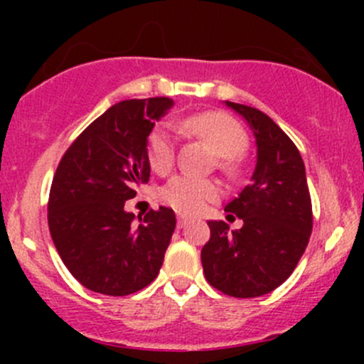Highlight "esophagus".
<instances>
[{
	"label": "esophagus",
	"mask_w": 364,
	"mask_h": 364,
	"mask_svg": "<svg viewBox=\"0 0 364 364\" xmlns=\"http://www.w3.org/2000/svg\"><path fill=\"white\" fill-rule=\"evenodd\" d=\"M186 225H188V218H186V216H179V218H178L179 229H183V227H186Z\"/></svg>",
	"instance_id": "obj_1"
}]
</instances>
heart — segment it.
<instances>
[{"mask_svg":"<svg viewBox=\"0 0 364 364\" xmlns=\"http://www.w3.org/2000/svg\"><path fill=\"white\" fill-rule=\"evenodd\" d=\"M183 132L204 139L213 151L218 155V164L223 168H232L237 164V155L247 146V132L225 112H200L190 116L179 123ZM146 155L153 171L167 172L174 165L176 144L168 124H160L149 134L146 142ZM220 193L218 185L211 179L193 178L181 174L172 178L160 190V199L178 211L192 215L200 211L205 203L216 199Z\"/></svg>","mask_w":364,"mask_h":364,"instance_id":"b5f03b06","label":"heart"}]
</instances>
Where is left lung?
<instances>
[{
  "label": "left lung",
  "mask_w": 364,
  "mask_h": 364,
  "mask_svg": "<svg viewBox=\"0 0 364 364\" xmlns=\"http://www.w3.org/2000/svg\"><path fill=\"white\" fill-rule=\"evenodd\" d=\"M225 104L250 124L257 164L250 183L225 205L243 227L208 222L211 237L200 260L205 280L220 292L257 297L280 287L296 269L314 225L311 199L303 159L289 135L259 109Z\"/></svg>",
  "instance_id": "obj_1"
}]
</instances>
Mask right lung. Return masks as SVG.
Listing matches in <instances>:
<instances>
[{"label":"right lung","mask_w":364,"mask_h":364,"mask_svg":"<svg viewBox=\"0 0 364 364\" xmlns=\"http://www.w3.org/2000/svg\"><path fill=\"white\" fill-rule=\"evenodd\" d=\"M172 105L167 97L112 105L58 165L47 205L50 237L73 278L90 291L128 296L159 277L176 229L174 211L160 205L137 222L124 203L149 181L146 142Z\"/></svg>","instance_id":"add662e5"}]
</instances>
